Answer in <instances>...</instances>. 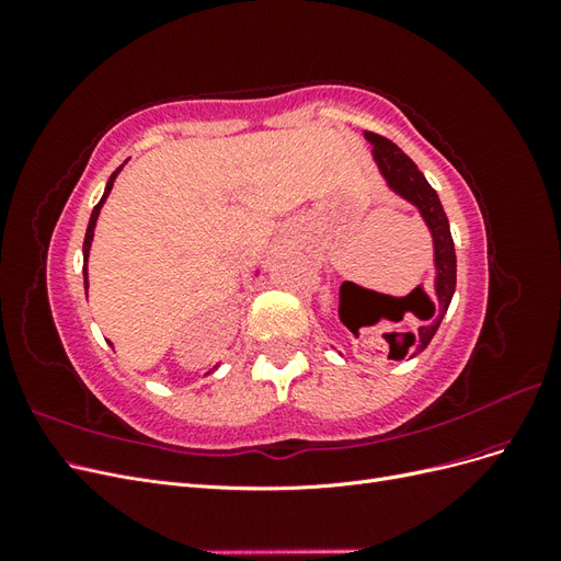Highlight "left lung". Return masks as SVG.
<instances>
[{"label":"left lung","mask_w":561,"mask_h":561,"mask_svg":"<svg viewBox=\"0 0 561 561\" xmlns=\"http://www.w3.org/2000/svg\"><path fill=\"white\" fill-rule=\"evenodd\" d=\"M365 140L371 145V159H375L388 190L398 194L400 198H404L407 203H412L423 222H426L433 239V266H435L433 295L435 297L428 299L423 295V301H426V309L421 313L423 322L416 328V332H407L412 342L410 348L393 351L388 355V358L393 360L414 358V355H419L431 344V339L435 336L439 322H443L456 290V252H454V241L449 231V219L443 210V203L437 198V192L428 184V180L423 178L416 163L407 157L400 147L381 138L377 133H365Z\"/></svg>","instance_id":"1"}]
</instances>
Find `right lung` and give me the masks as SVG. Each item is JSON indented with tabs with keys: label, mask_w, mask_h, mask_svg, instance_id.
<instances>
[{
	"label": "right lung",
	"mask_w": 561,
	"mask_h": 561,
	"mask_svg": "<svg viewBox=\"0 0 561 561\" xmlns=\"http://www.w3.org/2000/svg\"><path fill=\"white\" fill-rule=\"evenodd\" d=\"M126 163V161H124ZM124 163L116 168V171L110 175V180H107V186H105V194H103V198L98 201V206L93 208V213H91V219H89V229H87V239H83V290H87V295H89V271H87V264H89V252H91V243H93V231H95V222H98V215H100V208L105 206V201H107V196H110V192H112V186H114V180H116V175L122 173V168H124ZM217 369V365L213 367V371ZM210 375V371H208Z\"/></svg>",
	"instance_id": "obj_1"
}]
</instances>
